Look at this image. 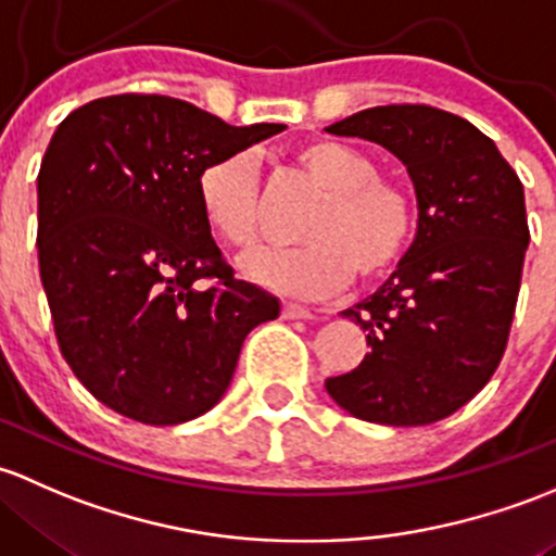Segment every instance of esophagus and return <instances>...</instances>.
I'll list each match as a JSON object with an SVG mask.
<instances>
[{
    "label": "esophagus",
    "instance_id": "obj_1",
    "mask_svg": "<svg viewBox=\"0 0 556 556\" xmlns=\"http://www.w3.org/2000/svg\"><path fill=\"white\" fill-rule=\"evenodd\" d=\"M280 316H283L286 320H294V318L307 320V318H313V313L307 311V307L294 305V302H283V307H280Z\"/></svg>",
    "mask_w": 556,
    "mask_h": 556
}]
</instances>
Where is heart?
<instances>
[{
  "mask_svg": "<svg viewBox=\"0 0 556 556\" xmlns=\"http://www.w3.org/2000/svg\"><path fill=\"white\" fill-rule=\"evenodd\" d=\"M291 160L324 190L300 227L305 243L245 256V276L283 294L316 300L351 283L356 270L362 280L396 270L420 230L415 192L402 179L377 174V160L345 141H302ZM198 205L222 243L254 249L262 214L254 160L245 152L211 160L198 176Z\"/></svg>",
  "mask_w": 556,
  "mask_h": 556,
  "instance_id": "obj_1",
  "label": "heart"
}]
</instances>
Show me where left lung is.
Instances as JSON below:
<instances>
[{
	"label": "left lung",
	"instance_id": "1",
	"mask_svg": "<svg viewBox=\"0 0 556 556\" xmlns=\"http://www.w3.org/2000/svg\"><path fill=\"white\" fill-rule=\"evenodd\" d=\"M326 134L396 154L420 203L406 260L342 313L366 331L369 353L326 391L382 426L444 420L488 386L506 351L530 243L522 181L482 130L428 104L364 109Z\"/></svg>",
	"mask_w": 556,
	"mask_h": 556
}]
</instances>
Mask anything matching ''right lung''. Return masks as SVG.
Wrapping results in <instances>:
<instances>
[{
	"mask_svg": "<svg viewBox=\"0 0 556 556\" xmlns=\"http://www.w3.org/2000/svg\"><path fill=\"white\" fill-rule=\"evenodd\" d=\"M283 128L123 93L53 134L37 176L39 278L66 364L109 409L194 420L230 386L245 334L278 318L276 296L238 280L211 238L198 176Z\"/></svg>",
	"mask_w": 556,
	"mask_h": 556,
	"instance_id": "1",
	"label": "right lung"
}]
</instances>
